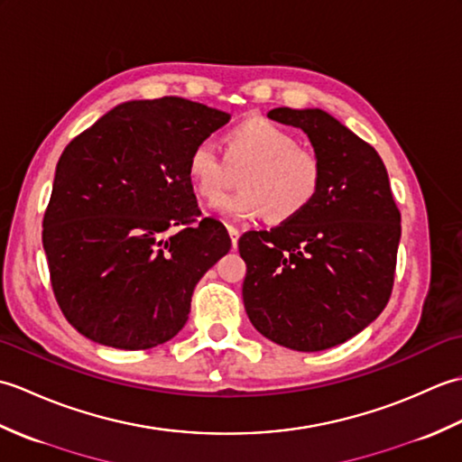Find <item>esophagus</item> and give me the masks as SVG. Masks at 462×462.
<instances>
[{
    "instance_id": "esophagus-1",
    "label": "esophagus",
    "mask_w": 462,
    "mask_h": 462,
    "mask_svg": "<svg viewBox=\"0 0 462 462\" xmlns=\"http://www.w3.org/2000/svg\"><path fill=\"white\" fill-rule=\"evenodd\" d=\"M226 228H228V234H230V240H232V248H236L238 246V238H240V232H238V228H234V226H226Z\"/></svg>"
}]
</instances>
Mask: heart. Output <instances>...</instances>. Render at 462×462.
Instances as JSON below:
<instances>
[{"label": "heart", "mask_w": 462, "mask_h": 462, "mask_svg": "<svg viewBox=\"0 0 462 462\" xmlns=\"http://www.w3.org/2000/svg\"><path fill=\"white\" fill-rule=\"evenodd\" d=\"M241 174L243 190L221 194ZM186 176L206 202H217L226 216L244 220L266 218L272 226L298 220L316 202L323 184V164L316 151L266 116H250L222 134V156L210 143L192 146Z\"/></svg>", "instance_id": "1"}]
</instances>
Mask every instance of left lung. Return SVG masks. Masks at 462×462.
<instances>
[{
  "instance_id": "left-lung-1",
  "label": "left lung",
  "mask_w": 462,
  "mask_h": 462,
  "mask_svg": "<svg viewBox=\"0 0 462 462\" xmlns=\"http://www.w3.org/2000/svg\"><path fill=\"white\" fill-rule=\"evenodd\" d=\"M272 121L298 126L323 164L306 214L238 240L242 298L263 337L296 351L336 347L385 310L395 278L401 214L381 156L321 109L280 106Z\"/></svg>"
}]
</instances>
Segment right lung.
<instances>
[{
  "label": "right lung",
  "mask_w": 462,
  "mask_h": 462,
  "mask_svg": "<svg viewBox=\"0 0 462 462\" xmlns=\"http://www.w3.org/2000/svg\"><path fill=\"white\" fill-rule=\"evenodd\" d=\"M228 121L180 97L129 101L65 146L43 250L59 308L85 337L134 351L184 328L196 283L232 246L202 216L186 159Z\"/></svg>",
  "instance_id": "right-lung-1"
}]
</instances>
